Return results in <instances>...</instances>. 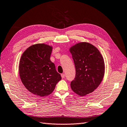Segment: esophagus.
Listing matches in <instances>:
<instances>
[{"instance_id":"1","label":"esophagus","mask_w":127,"mask_h":127,"mask_svg":"<svg viewBox=\"0 0 127 127\" xmlns=\"http://www.w3.org/2000/svg\"><path fill=\"white\" fill-rule=\"evenodd\" d=\"M61 77H62V78H64L65 77V75H64V74H62L61 75Z\"/></svg>"}]
</instances>
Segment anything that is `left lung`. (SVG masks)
Masks as SVG:
<instances>
[{"mask_svg":"<svg viewBox=\"0 0 127 127\" xmlns=\"http://www.w3.org/2000/svg\"><path fill=\"white\" fill-rule=\"evenodd\" d=\"M76 68L70 83L71 90L80 96L92 92L100 85L105 73V64L100 52L88 42H79L69 49Z\"/></svg>","mask_w":127,"mask_h":127,"instance_id":"1","label":"left lung"}]
</instances>
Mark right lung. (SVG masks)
<instances>
[{"mask_svg": "<svg viewBox=\"0 0 127 127\" xmlns=\"http://www.w3.org/2000/svg\"><path fill=\"white\" fill-rule=\"evenodd\" d=\"M52 49L44 43L33 44L23 53L19 63L22 83L31 93L41 97L52 93L61 79L50 59Z\"/></svg>", "mask_w": 127, "mask_h": 127, "instance_id": "obj_1", "label": "right lung"}]
</instances>
